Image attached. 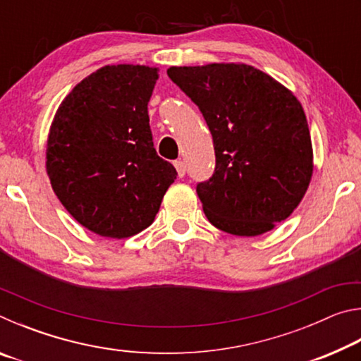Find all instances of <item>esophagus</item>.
Segmentation results:
<instances>
[{
    "label": "esophagus",
    "instance_id": "obj_1",
    "mask_svg": "<svg viewBox=\"0 0 361 361\" xmlns=\"http://www.w3.org/2000/svg\"><path fill=\"white\" fill-rule=\"evenodd\" d=\"M175 169H176V172H178V176L180 178H183V176H185V173H186V167H185V162L183 161H175Z\"/></svg>",
    "mask_w": 361,
    "mask_h": 361
}]
</instances>
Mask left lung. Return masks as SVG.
Returning a JSON list of instances; mask_svg holds the SVG:
<instances>
[{"mask_svg":"<svg viewBox=\"0 0 361 361\" xmlns=\"http://www.w3.org/2000/svg\"><path fill=\"white\" fill-rule=\"evenodd\" d=\"M167 75L199 106L213 137L215 173L197 185L205 216L240 237L276 228L301 202L314 172L301 102L245 63L170 66Z\"/></svg>","mask_w":361,"mask_h":361,"instance_id":"1","label":"left lung"}]
</instances>
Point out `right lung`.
<instances>
[{"mask_svg": "<svg viewBox=\"0 0 361 361\" xmlns=\"http://www.w3.org/2000/svg\"><path fill=\"white\" fill-rule=\"evenodd\" d=\"M159 68L106 65L60 103L49 130L46 172L70 215L102 237L126 239L151 226L172 164L157 156L148 102Z\"/></svg>", "mask_w": 361, "mask_h": 361, "instance_id": "add662e5", "label": "right lung"}]
</instances>
